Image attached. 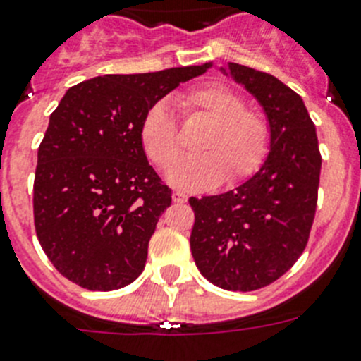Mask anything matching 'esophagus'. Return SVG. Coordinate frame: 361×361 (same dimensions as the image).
<instances>
[{
	"label": "esophagus",
	"mask_w": 361,
	"mask_h": 361,
	"mask_svg": "<svg viewBox=\"0 0 361 361\" xmlns=\"http://www.w3.org/2000/svg\"><path fill=\"white\" fill-rule=\"evenodd\" d=\"M188 200V195L186 193H180V191H175L173 193V202L177 204H184Z\"/></svg>",
	"instance_id": "1"
}]
</instances>
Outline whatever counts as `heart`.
<instances>
[{
	"label": "heart",
	"mask_w": 361,
	"mask_h": 361,
	"mask_svg": "<svg viewBox=\"0 0 361 361\" xmlns=\"http://www.w3.org/2000/svg\"><path fill=\"white\" fill-rule=\"evenodd\" d=\"M186 123L206 124L197 139L200 155L180 162L170 173L180 190H208L226 178L237 186L253 177L271 149V126L266 114L247 106L244 95L222 82H208L175 95ZM137 139L155 168L171 170L183 153V139L171 111L153 103L142 114Z\"/></svg>",
	"instance_id": "b5f03b06"
}]
</instances>
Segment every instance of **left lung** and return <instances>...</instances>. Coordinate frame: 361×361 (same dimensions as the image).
<instances>
[{"instance_id":"1","label":"left lung","mask_w":361,"mask_h":361,"mask_svg":"<svg viewBox=\"0 0 361 361\" xmlns=\"http://www.w3.org/2000/svg\"><path fill=\"white\" fill-rule=\"evenodd\" d=\"M229 73L262 104L271 152L238 188L195 199L190 245L199 271L229 291H257L288 273L304 253L317 213L322 155L304 101L260 70L229 63Z\"/></svg>"}]
</instances>
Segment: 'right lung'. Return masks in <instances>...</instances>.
<instances>
[{"label":"right lung","mask_w":361,"mask_h":361,"mask_svg":"<svg viewBox=\"0 0 361 361\" xmlns=\"http://www.w3.org/2000/svg\"><path fill=\"white\" fill-rule=\"evenodd\" d=\"M212 66L88 79L52 111L37 149L34 226L70 282L111 291L142 273L171 190L148 164L137 128L153 103Z\"/></svg>","instance_id":"obj_1"}]
</instances>
